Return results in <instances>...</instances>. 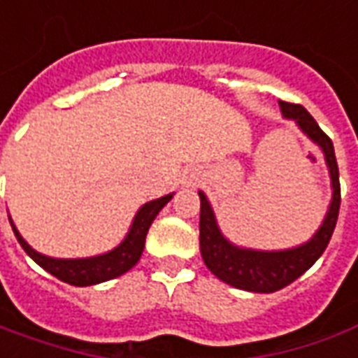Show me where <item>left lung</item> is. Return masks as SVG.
<instances>
[{
  "label": "left lung",
  "mask_w": 358,
  "mask_h": 358,
  "mask_svg": "<svg viewBox=\"0 0 358 358\" xmlns=\"http://www.w3.org/2000/svg\"><path fill=\"white\" fill-rule=\"evenodd\" d=\"M280 106L283 115L289 119H295L299 127L324 150L329 175H331L334 196H331L329 212L313 239L303 247L281 250V252H260V250L233 247L217 229L206 196L199 192L200 252L204 258V264L208 266V270L214 273L215 278H220L233 287L252 291V293H273V291L287 287L289 283H293L296 278H301L328 247L334 229H336L339 204H341L339 169H337V159L331 138L322 131L313 115L301 103L280 102Z\"/></svg>",
  "instance_id": "8db88e82"
}]
</instances>
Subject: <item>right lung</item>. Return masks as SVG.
I'll return each instance as SVG.
<instances>
[{"label": "right lung", "instance_id": "obj_1", "mask_svg": "<svg viewBox=\"0 0 358 358\" xmlns=\"http://www.w3.org/2000/svg\"><path fill=\"white\" fill-rule=\"evenodd\" d=\"M171 196L173 194H167V196H162V199L152 200L148 204H144L138 210L136 217H134L133 227H131V231L127 235V239L117 248H113L111 252H108V255L94 256V258H83V260H55V258H48V256L32 250L27 245V241L22 239L19 231L15 229V225H13V231H15L17 241L21 243V247L24 248V252L38 266H42L45 272H50L57 280L65 281L69 285L86 287V285H94V283H102V281L119 278V275L129 272L141 260L146 233L150 229L154 217L171 200Z\"/></svg>", "mask_w": 358, "mask_h": 358}]
</instances>
